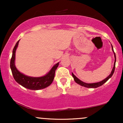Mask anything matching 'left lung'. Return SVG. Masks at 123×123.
<instances>
[{
  "mask_svg": "<svg viewBox=\"0 0 123 123\" xmlns=\"http://www.w3.org/2000/svg\"><path fill=\"white\" fill-rule=\"evenodd\" d=\"M111 49H112V51L114 53V56H115V62H114V66H113V68L112 69V70H111V74L109 75L108 77H106V78L104 80H102V81H99V82H98V83H84L83 82V81H81V80H80V79H79L78 78H77L76 76L74 75V74H73V73H72V76L73 77V79H74V80L75 81V82L76 83H77V84H79V85L81 86H83V87H87V88H97V87H100V86H101L103 84H104V83L106 82L112 76L113 74L114 73V72H115V65H116V54L115 53V52H114V50H113V46L112 45H111Z\"/></svg>",
  "mask_w": 123,
  "mask_h": 123,
  "instance_id": "1",
  "label": "left lung"
}]
</instances>
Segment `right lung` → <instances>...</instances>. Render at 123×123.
Wrapping results in <instances>:
<instances>
[{"label":"right lung","instance_id":"add662e5","mask_svg":"<svg viewBox=\"0 0 123 123\" xmlns=\"http://www.w3.org/2000/svg\"><path fill=\"white\" fill-rule=\"evenodd\" d=\"M18 40L12 50V57L10 61V68L14 79L18 84L25 88L32 90H39L47 87L53 81L55 72L59 65V62L53 66L50 71L42 77H31L23 74L17 69L15 65V51L18 46Z\"/></svg>","mask_w":123,"mask_h":123}]
</instances>
